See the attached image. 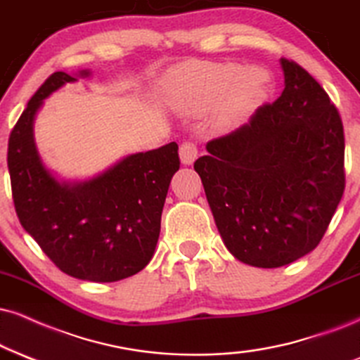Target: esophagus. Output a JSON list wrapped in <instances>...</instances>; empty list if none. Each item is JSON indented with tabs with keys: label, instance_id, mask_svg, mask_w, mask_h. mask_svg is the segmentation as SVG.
I'll return each instance as SVG.
<instances>
[{
	"label": "esophagus",
	"instance_id": "34e87169",
	"mask_svg": "<svg viewBox=\"0 0 360 360\" xmlns=\"http://www.w3.org/2000/svg\"><path fill=\"white\" fill-rule=\"evenodd\" d=\"M198 148L197 145L192 143V141H184L180 145V160L184 165H192V163L197 160Z\"/></svg>",
	"mask_w": 360,
	"mask_h": 360
}]
</instances>
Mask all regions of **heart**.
<instances>
[{
    "label": "heart",
    "instance_id": "b5f03b06",
    "mask_svg": "<svg viewBox=\"0 0 360 360\" xmlns=\"http://www.w3.org/2000/svg\"><path fill=\"white\" fill-rule=\"evenodd\" d=\"M267 78L260 70L237 63L193 61L172 73V100L181 113L200 117L214 109V123L229 130L240 123L264 95Z\"/></svg>",
    "mask_w": 360,
    "mask_h": 360
}]
</instances>
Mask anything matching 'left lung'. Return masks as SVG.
<instances>
[{"mask_svg":"<svg viewBox=\"0 0 360 360\" xmlns=\"http://www.w3.org/2000/svg\"><path fill=\"white\" fill-rule=\"evenodd\" d=\"M285 88L193 163L225 247L262 269L322 240L345 188L344 127L317 79L281 60Z\"/></svg>","mask_w":360,"mask_h":360,"instance_id":"obj_1","label":"left lung"}]
</instances>
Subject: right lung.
Returning a JSON list of instances; mask_svg holds the SVG:
<instances>
[{
  "label": "right lung",
  "instance_id": "obj_1",
  "mask_svg": "<svg viewBox=\"0 0 360 360\" xmlns=\"http://www.w3.org/2000/svg\"><path fill=\"white\" fill-rule=\"evenodd\" d=\"M83 70L78 77H88ZM77 82L53 73L31 96L8 140V170L20 224L61 272L90 282L131 277L152 260L163 203L180 168L175 141L128 155L86 181H60L43 165L34 115L53 91Z\"/></svg>",
  "mask_w": 360,
  "mask_h": 360
}]
</instances>
